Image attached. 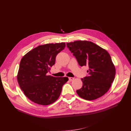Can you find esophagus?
<instances>
[{"label":"esophagus","instance_id":"1","mask_svg":"<svg viewBox=\"0 0 131 131\" xmlns=\"http://www.w3.org/2000/svg\"><path fill=\"white\" fill-rule=\"evenodd\" d=\"M69 80H70V81H73V80L74 79V78H73V77H69Z\"/></svg>","mask_w":131,"mask_h":131}]
</instances>
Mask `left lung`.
I'll list each match as a JSON object with an SVG mask.
<instances>
[{
  "label": "left lung",
  "mask_w": 131,
  "mask_h": 131,
  "mask_svg": "<svg viewBox=\"0 0 131 131\" xmlns=\"http://www.w3.org/2000/svg\"><path fill=\"white\" fill-rule=\"evenodd\" d=\"M80 66H87L88 75L82 78V87L77 91L79 97L93 100L109 90L115 76V68L109 53L90 41L77 40L66 43Z\"/></svg>",
  "instance_id": "8db88e82"
}]
</instances>
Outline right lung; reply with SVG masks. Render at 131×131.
Masks as SVG:
<instances>
[{
    "label": "right lung",
    "instance_id": "add662e5",
    "mask_svg": "<svg viewBox=\"0 0 131 131\" xmlns=\"http://www.w3.org/2000/svg\"><path fill=\"white\" fill-rule=\"evenodd\" d=\"M65 46V43L39 46L22 58L17 78L25 95L33 102L48 105L60 97L68 78L54 77L47 73L55 63L57 54Z\"/></svg>",
    "mask_w": 131,
    "mask_h": 131
}]
</instances>
